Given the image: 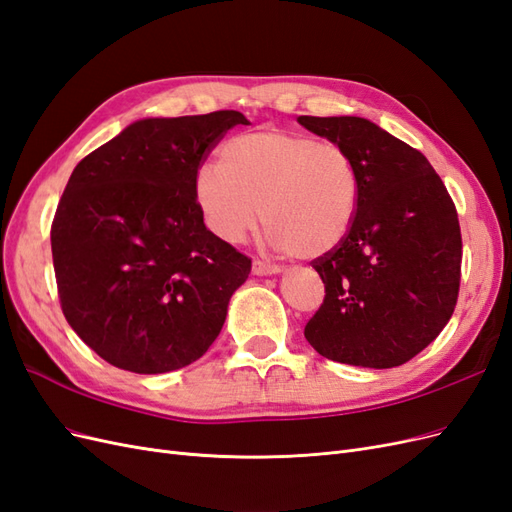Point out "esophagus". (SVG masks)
<instances>
[{
  "mask_svg": "<svg viewBox=\"0 0 512 512\" xmlns=\"http://www.w3.org/2000/svg\"><path fill=\"white\" fill-rule=\"evenodd\" d=\"M282 269L277 265H269V262H262V260H254L252 262V273L254 275H277Z\"/></svg>",
  "mask_w": 512,
  "mask_h": 512,
  "instance_id": "obj_1",
  "label": "esophagus"
}]
</instances>
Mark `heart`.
<instances>
[{
	"instance_id": "1",
	"label": "heart",
	"mask_w": 512,
	"mask_h": 512,
	"mask_svg": "<svg viewBox=\"0 0 512 512\" xmlns=\"http://www.w3.org/2000/svg\"><path fill=\"white\" fill-rule=\"evenodd\" d=\"M194 200L218 239L241 243L262 213L271 247L314 260L348 237L359 205V173L339 143L256 130L224 143L220 168H198Z\"/></svg>"
}]
</instances>
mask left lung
I'll use <instances>...</instances> for the list:
<instances>
[{
  "mask_svg": "<svg viewBox=\"0 0 512 512\" xmlns=\"http://www.w3.org/2000/svg\"><path fill=\"white\" fill-rule=\"evenodd\" d=\"M348 149L359 205L348 237L312 260L324 301L305 324L312 348L337 363H408L451 320L461 280L453 198L421 151L363 117H299Z\"/></svg>",
  "mask_w": 512,
  "mask_h": 512,
  "instance_id": "left-lung-1",
  "label": "left lung"
}]
</instances>
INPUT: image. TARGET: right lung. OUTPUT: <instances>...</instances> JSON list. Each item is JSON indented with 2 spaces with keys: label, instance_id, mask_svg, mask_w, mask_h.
Here are the masks:
<instances>
[{
  "label": "right lung",
  "instance_id": "obj_1",
  "mask_svg": "<svg viewBox=\"0 0 512 512\" xmlns=\"http://www.w3.org/2000/svg\"><path fill=\"white\" fill-rule=\"evenodd\" d=\"M239 111L141 119L68 179L51 250L61 312L106 363L164 374L220 335L252 258L207 230L194 177Z\"/></svg>",
  "mask_w": 512,
  "mask_h": 512
}]
</instances>
